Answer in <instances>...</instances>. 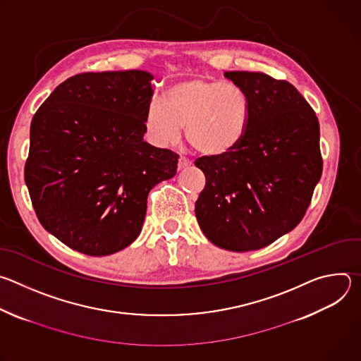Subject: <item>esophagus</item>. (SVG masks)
I'll return each mask as SVG.
<instances>
[{"mask_svg":"<svg viewBox=\"0 0 361 361\" xmlns=\"http://www.w3.org/2000/svg\"><path fill=\"white\" fill-rule=\"evenodd\" d=\"M188 166H191V161L188 159H185V157H180L178 159V170H183V169H185Z\"/></svg>","mask_w":361,"mask_h":361,"instance_id":"esophagus-1","label":"esophagus"}]
</instances>
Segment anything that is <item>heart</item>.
Here are the masks:
<instances>
[{"instance_id":"heart-1","label":"heart","mask_w":361,"mask_h":361,"mask_svg":"<svg viewBox=\"0 0 361 361\" xmlns=\"http://www.w3.org/2000/svg\"><path fill=\"white\" fill-rule=\"evenodd\" d=\"M251 102L235 84L191 77L171 85L163 101H152L145 127L160 145L176 144L183 128L188 142L207 157H224L247 135Z\"/></svg>"}]
</instances>
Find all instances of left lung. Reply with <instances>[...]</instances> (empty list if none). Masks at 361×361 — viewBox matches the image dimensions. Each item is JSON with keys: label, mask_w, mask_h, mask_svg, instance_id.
Masks as SVG:
<instances>
[{"label": "left lung", "mask_w": 361, "mask_h": 361, "mask_svg": "<svg viewBox=\"0 0 361 361\" xmlns=\"http://www.w3.org/2000/svg\"><path fill=\"white\" fill-rule=\"evenodd\" d=\"M224 77L250 98V128L227 156L195 161L205 176L195 217L214 245L244 252L271 244L302 220L323 171L320 126L290 82L250 71Z\"/></svg>", "instance_id": "obj_1"}]
</instances>
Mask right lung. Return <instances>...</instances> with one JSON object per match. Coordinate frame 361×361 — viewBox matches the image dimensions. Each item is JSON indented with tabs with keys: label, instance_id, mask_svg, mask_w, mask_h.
Segmentation results:
<instances>
[{
	"label": "right lung",
	"instance_id": "1",
	"mask_svg": "<svg viewBox=\"0 0 361 361\" xmlns=\"http://www.w3.org/2000/svg\"><path fill=\"white\" fill-rule=\"evenodd\" d=\"M152 74L82 73L61 82L32 117L24 178L42 227L101 257L141 233L152 187L178 156L144 141Z\"/></svg>",
	"mask_w": 361,
	"mask_h": 361
}]
</instances>
